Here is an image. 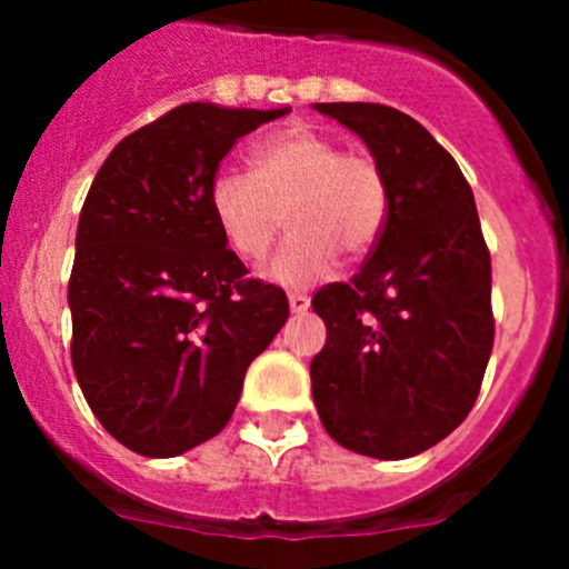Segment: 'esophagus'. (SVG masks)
Segmentation results:
<instances>
[{
	"label": "esophagus",
	"mask_w": 569,
	"mask_h": 569,
	"mask_svg": "<svg viewBox=\"0 0 569 569\" xmlns=\"http://www.w3.org/2000/svg\"><path fill=\"white\" fill-rule=\"evenodd\" d=\"M288 301H290V310H293L296 316H299V313H308L310 296H305V293H290Z\"/></svg>",
	"instance_id": "esophagus-1"
}]
</instances>
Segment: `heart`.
I'll return each instance as SVG.
<instances>
[{
  "instance_id": "obj_1",
  "label": "heart",
  "mask_w": 569,
  "mask_h": 569,
  "mask_svg": "<svg viewBox=\"0 0 569 569\" xmlns=\"http://www.w3.org/2000/svg\"><path fill=\"white\" fill-rule=\"evenodd\" d=\"M250 173L222 168L208 184L213 222L239 259L261 261L288 219L270 276L308 288L336 268L339 253L361 261L379 244L390 210L385 170L373 156L341 150L310 124H290L250 150Z\"/></svg>"
}]
</instances>
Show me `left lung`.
Here are the masks:
<instances>
[{"mask_svg": "<svg viewBox=\"0 0 569 569\" xmlns=\"http://www.w3.org/2000/svg\"><path fill=\"white\" fill-rule=\"evenodd\" d=\"M313 108L365 139L390 196L359 273L313 296L328 328L310 361L316 410L347 450L410 459L479 399L496 336L490 250L465 173L413 116L370 102Z\"/></svg>", "mask_w": 569, "mask_h": 569, "instance_id": "obj_1", "label": "left lung"}]
</instances>
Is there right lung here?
<instances>
[{
	"mask_svg": "<svg viewBox=\"0 0 569 569\" xmlns=\"http://www.w3.org/2000/svg\"><path fill=\"white\" fill-rule=\"evenodd\" d=\"M290 108L188 102L110 150L79 213L68 281L73 373L119 445L170 459L222 433L250 361L290 308L248 279L208 208L236 139Z\"/></svg>",
	"mask_w": 569,
	"mask_h": 569,
	"instance_id": "right-lung-1",
	"label": "right lung"
}]
</instances>
